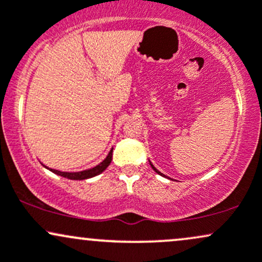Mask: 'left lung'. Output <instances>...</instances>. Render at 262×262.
Wrapping results in <instances>:
<instances>
[{
	"mask_svg": "<svg viewBox=\"0 0 262 262\" xmlns=\"http://www.w3.org/2000/svg\"><path fill=\"white\" fill-rule=\"evenodd\" d=\"M149 162H150V160H149ZM150 166H151V167H152V170H154V171H155V172H156V173H159V175H161V176H164V177H166V176H165V175H164V173H161V172H160V171H159V170H158V169H156V167H155V166H154V165H152V164H151V162H150Z\"/></svg>",
	"mask_w": 262,
	"mask_h": 262,
	"instance_id": "1",
	"label": "left lung"
}]
</instances>
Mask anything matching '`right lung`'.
<instances>
[{
  "instance_id": "obj_1",
  "label": "right lung",
  "mask_w": 262,
  "mask_h": 262,
  "mask_svg": "<svg viewBox=\"0 0 262 262\" xmlns=\"http://www.w3.org/2000/svg\"><path fill=\"white\" fill-rule=\"evenodd\" d=\"M112 152H113V148L111 149V151L108 152V155L106 156L103 161L100 162L98 165H96L95 167H91V169H87L83 171H77V172H66V171H60V170H55V169H50V167L45 166L44 164H41L45 169L50 170L52 172L56 173V175L65 177V179H70V180H86V179H91V177H95L97 175H100L101 172H103L104 170L107 169L108 165L111 164L112 161Z\"/></svg>"
}]
</instances>
